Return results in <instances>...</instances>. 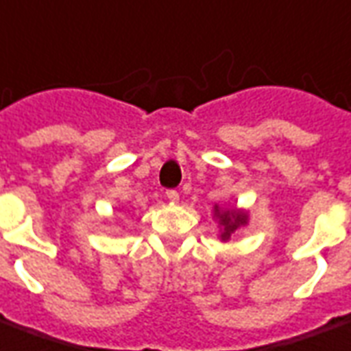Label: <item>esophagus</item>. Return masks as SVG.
Instances as JSON below:
<instances>
[{
    "label": "esophagus",
    "instance_id": "esophagus-1",
    "mask_svg": "<svg viewBox=\"0 0 351 351\" xmlns=\"http://www.w3.org/2000/svg\"><path fill=\"white\" fill-rule=\"evenodd\" d=\"M165 195H167V199H169L171 202H178V199H180V195H178V191H175V189H169Z\"/></svg>",
    "mask_w": 351,
    "mask_h": 351
}]
</instances>
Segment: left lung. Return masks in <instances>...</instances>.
<instances>
[{
	"label": "left lung",
	"mask_w": 351,
	"mask_h": 351,
	"mask_svg": "<svg viewBox=\"0 0 351 351\" xmlns=\"http://www.w3.org/2000/svg\"><path fill=\"white\" fill-rule=\"evenodd\" d=\"M215 217L219 219V224L223 226V232H221V239L226 241L230 239V235L234 234L235 230L247 224L248 215L245 211L239 210H219V206H215Z\"/></svg>",
	"instance_id": "8db88e82"
}]
</instances>
